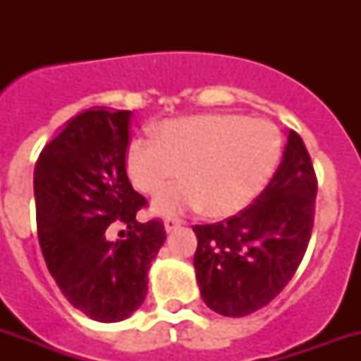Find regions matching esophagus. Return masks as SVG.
<instances>
[{
  "mask_svg": "<svg viewBox=\"0 0 361 361\" xmlns=\"http://www.w3.org/2000/svg\"><path fill=\"white\" fill-rule=\"evenodd\" d=\"M178 226H181L180 219H174V217H169V219H164V231H166V232L176 231Z\"/></svg>",
  "mask_w": 361,
  "mask_h": 361,
  "instance_id": "34e87169",
  "label": "esophagus"
}]
</instances>
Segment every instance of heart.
I'll use <instances>...</instances> for the list:
<instances>
[{"label": "heart", "instance_id": "heart-1", "mask_svg": "<svg viewBox=\"0 0 361 361\" xmlns=\"http://www.w3.org/2000/svg\"><path fill=\"white\" fill-rule=\"evenodd\" d=\"M283 138L271 121L241 114H200L166 120L152 138H135L125 149V170L135 189L157 197L153 209L178 215L200 209L231 217L268 185L281 159Z\"/></svg>", "mask_w": 361, "mask_h": 361}]
</instances>
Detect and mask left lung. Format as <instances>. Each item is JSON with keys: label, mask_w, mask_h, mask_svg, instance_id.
Listing matches in <instances>:
<instances>
[{"label": "left lung", "mask_w": 361, "mask_h": 361, "mask_svg": "<svg viewBox=\"0 0 361 361\" xmlns=\"http://www.w3.org/2000/svg\"><path fill=\"white\" fill-rule=\"evenodd\" d=\"M317 174L307 147L288 130L279 169L249 208L195 225V271L200 296L225 317H245L268 305L294 277L311 240Z\"/></svg>", "instance_id": "left-lung-1"}]
</instances>
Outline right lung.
<instances>
[{
  "label": "right lung",
  "instance_id": "add662e5",
  "mask_svg": "<svg viewBox=\"0 0 361 361\" xmlns=\"http://www.w3.org/2000/svg\"><path fill=\"white\" fill-rule=\"evenodd\" d=\"M130 110L92 109L67 121L35 164L37 234L42 257L73 307L120 322L147 294V269L166 240L161 219L138 223L147 204L125 170ZM128 226L123 240L106 228Z\"/></svg>",
  "mask_w": 361,
  "mask_h": 361
}]
</instances>
